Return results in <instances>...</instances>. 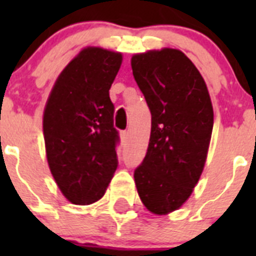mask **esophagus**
I'll use <instances>...</instances> for the list:
<instances>
[{"mask_svg": "<svg viewBox=\"0 0 256 256\" xmlns=\"http://www.w3.org/2000/svg\"><path fill=\"white\" fill-rule=\"evenodd\" d=\"M120 140H122V142H126V140H128V132H126V130H122Z\"/></svg>", "mask_w": 256, "mask_h": 256, "instance_id": "esophagus-1", "label": "esophagus"}]
</instances>
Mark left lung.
Listing matches in <instances>:
<instances>
[{
    "instance_id": "obj_1",
    "label": "left lung",
    "mask_w": 256,
    "mask_h": 256,
    "mask_svg": "<svg viewBox=\"0 0 256 256\" xmlns=\"http://www.w3.org/2000/svg\"><path fill=\"white\" fill-rule=\"evenodd\" d=\"M130 64L151 112L136 187L144 206L164 216L186 202L202 173L214 123L212 101L200 72L180 50L137 54Z\"/></svg>"
}]
</instances>
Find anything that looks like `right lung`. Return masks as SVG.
<instances>
[{
  "mask_svg": "<svg viewBox=\"0 0 256 256\" xmlns=\"http://www.w3.org/2000/svg\"><path fill=\"white\" fill-rule=\"evenodd\" d=\"M122 54L87 47L56 79L44 112L46 155L62 195L76 205L100 200L118 168L114 104L108 90Z\"/></svg>",
  "mask_w": 256,
  "mask_h": 256,
  "instance_id": "right-lung-1",
  "label": "right lung"
}]
</instances>
